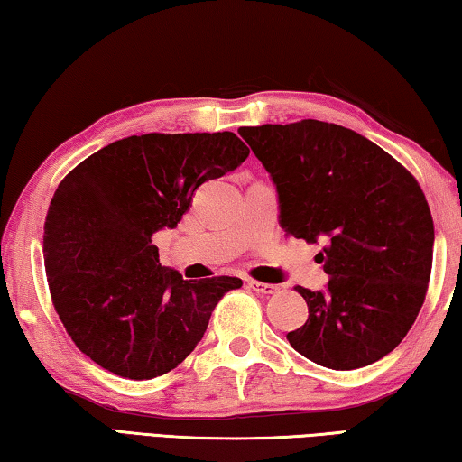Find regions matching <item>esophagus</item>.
Listing matches in <instances>:
<instances>
[{
	"instance_id": "1",
	"label": "esophagus",
	"mask_w": 462,
	"mask_h": 462,
	"mask_svg": "<svg viewBox=\"0 0 462 462\" xmlns=\"http://www.w3.org/2000/svg\"><path fill=\"white\" fill-rule=\"evenodd\" d=\"M248 287L253 289V291L261 293V295H275V293H279V285L264 283V281H254V279H248Z\"/></svg>"
}]
</instances>
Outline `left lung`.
Returning a JSON list of instances; mask_svg holds the SVG:
<instances>
[{"label":"left lung","instance_id":"8db88e82","mask_svg":"<svg viewBox=\"0 0 462 462\" xmlns=\"http://www.w3.org/2000/svg\"><path fill=\"white\" fill-rule=\"evenodd\" d=\"M238 134L277 185L289 236L326 242L328 291L293 287L310 316L289 344L334 371L389 355L416 322L432 273L434 222L416 177L338 124H264Z\"/></svg>","mask_w":462,"mask_h":462}]
</instances>
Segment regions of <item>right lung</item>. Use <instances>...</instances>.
<instances>
[{
  "label": "right lung",
  "instance_id": "obj_1",
  "mask_svg": "<svg viewBox=\"0 0 462 462\" xmlns=\"http://www.w3.org/2000/svg\"><path fill=\"white\" fill-rule=\"evenodd\" d=\"M234 132H151L107 144L59 183L44 222L51 300L75 346L124 379H154L203 338L236 277L187 281L161 267L152 234L175 228L193 191L236 169Z\"/></svg>",
  "mask_w": 462,
  "mask_h": 462
}]
</instances>
